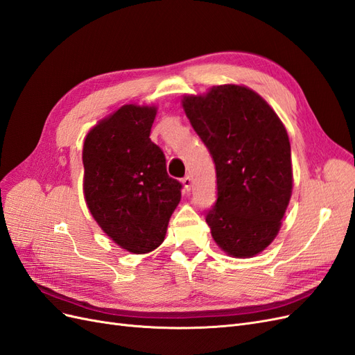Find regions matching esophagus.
Returning a JSON list of instances; mask_svg holds the SVG:
<instances>
[{"label":"esophagus","instance_id":"34e87169","mask_svg":"<svg viewBox=\"0 0 355 355\" xmlns=\"http://www.w3.org/2000/svg\"><path fill=\"white\" fill-rule=\"evenodd\" d=\"M182 184H184V188H185V191H187V192H189V191H191V184H192V180H191V178H189V176H185L184 179H182Z\"/></svg>","mask_w":355,"mask_h":355}]
</instances>
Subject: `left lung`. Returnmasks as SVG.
Segmentation results:
<instances>
[{"mask_svg":"<svg viewBox=\"0 0 355 355\" xmlns=\"http://www.w3.org/2000/svg\"><path fill=\"white\" fill-rule=\"evenodd\" d=\"M216 167L218 200L206 211L211 237L234 257H252L280 231L293 188L286 128L259 94L214 85L182 99Z\"/></svg>","mask_w":355,"mask_h":355,"instance_id":"obj_1","label":"left lung"}]
</instances>
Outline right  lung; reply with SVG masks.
<instances>
[{
	"label": "right lung",
	"mask_w": 355,
	"mask_h": 355,
	"mask_svg": "<svg viewBox=\"0 0 355 355\" xmlns=\"http://www.w3.org/2000/svg\"><path fill=\"white\" fill-rule=\"evenodd\" d=\"M155 106L124 105L84 139V198L102 231L121 249L148 253L164 241L182 184L149 135Z\"/></svg>",
	"instance_id": "right-lung-1"
}]
</instances>
